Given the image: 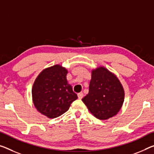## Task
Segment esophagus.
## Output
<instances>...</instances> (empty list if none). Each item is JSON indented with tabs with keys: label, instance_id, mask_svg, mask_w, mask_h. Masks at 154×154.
Masks as SVG:
<instances>
[{
	"label": "esophagus",
	"instance_id": "1",
	"mask_svg": "<svg viewBox=\"0 0 154 154\" xmlns=\"http://www.w3.org/2000/svg\"><path fill=\"white\" fill-rule=\"evenodd\" d=\"M77 96H78V98L79 99H82L83 98V97H84V94H83L82 92H80V93L77 94Z\"/></svg>",
	"mask_w": 154,
	"mask_h": 154
}]
</instances>
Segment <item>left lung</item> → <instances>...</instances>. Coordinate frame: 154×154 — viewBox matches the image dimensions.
<instances>
[{
  "instance_id": "8db88e82",
  "label": "left lung",
  "mask_w": 154,
  "mask_h": 154,
  "mask_svg": "<svg viewBox=\"0 0 154 154\" xmlns=\"http://www.w3.org/2000/svg\"><path fill=\"white\" fill-rule=\"evenodd\" d=\"M124 98L123 86L115 75L103 66L92 70L89 92L82 101L96 118L106 120L116 115Z\"/></svg>"
}]
</instances>
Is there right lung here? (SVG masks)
Segmentation results:
<instances>
[{
    "label": "right lung",
    "mask_w": 154,
    "mask_h": 154,
    "mask_svg": "<svg viewBox=\"0 0 154 154\" xmlns=\"http://www.w3.org/2000/svg\"><path fill=\"white\" fill-rule=\"evenodd\" d=\"M68 70L60 65L44 69L36 78L32 88V99L38 112L54 119L69 109L77 99L72 86L68 84Z\"/></svg>",
    "instance_id": "1"
}]
</instances>
